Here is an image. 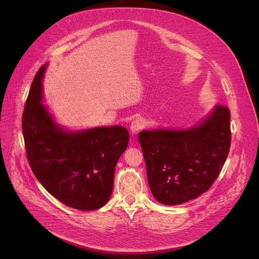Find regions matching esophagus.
Masks as SVG:
<instances>
[{
  "instance_id": "1",
  "label": "esophagus",
  "mask_w": 259,
  "mask_h": 259,
  "mask_svg": "<svg viewBox=\"0 0 259 259\" xmlns=\"http://www.w3.org/2000/svg\"><path fill=\"white\" fill-rule=\"evenodd\" d=\"M146 126V121L145 119L139 117V118H135L132 122H131V126H130V130L134 133H137L139 131H141L142 129H144V127Z\"/></svg>"
}]
</instances>
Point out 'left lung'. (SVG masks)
Returning <instances> with one entry per match:
<instances>
[{
	"instance_id": "8db88e82",
	"label": "left lung",
	"mask_w": 259,
	"mask_h": 259,
	"mask_svg": "<svg viewBox=\"0 0 259 259\" xmlns=\"http://www.w3.org/2000/svg\"><path fill=\"white\" fill-rule=\"evenodd\" d=\"M139 140L153 196L180 205L208 191L219 178L231 146L230 110L216 106L199 126L142 131Z\"/></svg>"
}]
</instances>
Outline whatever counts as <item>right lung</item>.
Returning a JSON list of instances; mask_svg holds the SVG:
<instances>
[{
  "instance_id": "add662e5",
  "label": "right lung",
  "mask_w": 259,
  "mask_h": 259,
  "mask_svg": "<svg viewBox=\"0 0 259 259\" xmlns=\"http://www.w3.org/2000/svg\"><path fill=\"white\" fill-rule=\"evenodd\" d=\"M44 70L45 65L33 78L22 116L27 159L52 196L77 210H97L110 198L129 132L120 126L63 131L40 103Z\"/></svg>"
}]
</instances>
